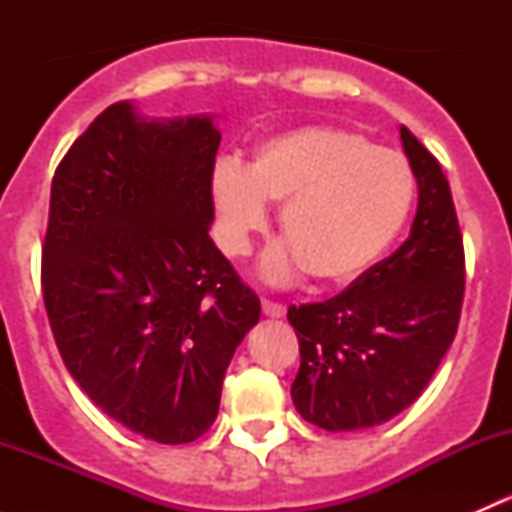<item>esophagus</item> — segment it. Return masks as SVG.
<instances>
[{"label":"esophagus","instance_id":"1","mask_svg":"<svg viewBox=\"0 0 512 512\" xmlns=\"http://www.w3.org/2000/svg\"><path fill=\"white\" fill-rule=\"evenodd\" d=\"M285 312H287V309L282 307V304L270 302V299H262V314H265V317L282 319V317H285Z\"/></svg>","mask_w":512,"mask_h":512}]
</instances>
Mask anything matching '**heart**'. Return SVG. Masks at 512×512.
Segmentation results:
<instances>
[{"label": "heart", "mask_w": 512, "mask_h": 512, "mask_svg": "<svg viewBox=\"0 0 512 512\" xmlns=\"http://www.w3.org/2000/svg\"><path fill=\"white\" fill-rule=\"evenodd\" d=\"M416 195L409 160L344 128L302 126L267 138L250 165L220 158L210 173L220 245L245 255L282 203L287 242L262 260L272 285L302 272L329 287L352 285L389 252Z\"/></svg>", "instance_id": "obj_1"}]
</instances>
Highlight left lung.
I'll return each mask as SVG.
<instances>
[{"label":"left lung","instance_id":"obj_1","mask_svg":"<svg viewBox=\"0 0 512 512\" xmlns=\"http://www.w3.org/2000/svg\"><path fill=\"white\" fill-rule=\"evenodd\" d=\"M399 136L418 183L409 240L337 297L287 312L302 354L292 401L324 431L379 426L409 409L461 319L466 260L451 188L414 133L401 126Z\"/></svg>","mask_w":512,"mask_h":512}]
</instances>
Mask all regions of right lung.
Segmentation results:
<instances>
[{
	"label": "right lung",
	"instance_id": "1",
	"mask_svg": "<svg viewBox=\"0 0 512 512\" xmlns=\"http://www.w3.org/2000/svg\"><path fill=\"white\" fill-rule=\"evenodd\" d=\"M210 113L151 118L118 101L51 180L41 285L66 369L103 414L156 443L213 426L260 299L210 240Z\"/></svg>",
	"mask_w": 512,
	"mask_h": 512
}]
</instances>
